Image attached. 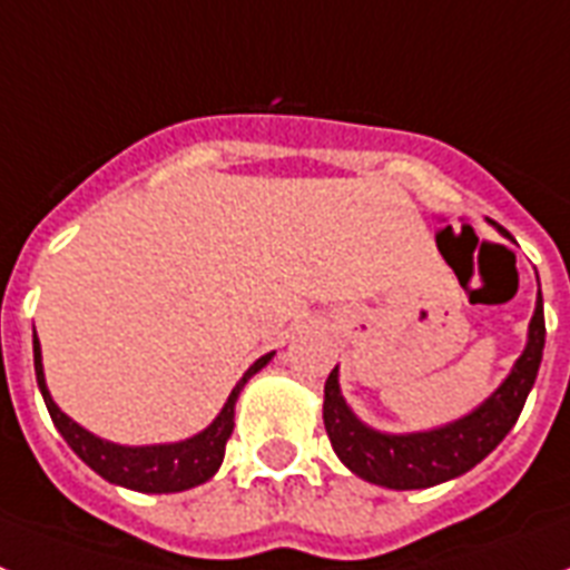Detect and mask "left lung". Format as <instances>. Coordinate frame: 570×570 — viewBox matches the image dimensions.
Here are the masks:
<instances>
[{
    "mask_svg": "<svg viewBox=\"0 0 570 570\" xmlns=\"http://www.w3.org/2000/svg\"><path fill=\"white\" fill-rule=\"evenodd\" d=\"M507 237V230L498 228ZM539 281V275H535ZM544 351V304L541 286L535 295V309L527 327V345L515 360L512 372L492 395L471 413L415 433H386L368 428L348 406L340 386V365L327 374L325 406L322 419L331 436V445L342 465H348L357 478L383 489H430L471 471L501 445L518 421L530 395Z\"/></svg>",
    "mask_w": 570,
    "mask_h": 570,
    "instance_id": "1",
    "label": "left lung"
}]
</instances>
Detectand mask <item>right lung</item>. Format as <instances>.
<instances>
[{
  "label": "right lung",
  "mask_w": 570,
  "mask_h": 570,
  "mask_svg": "<svg viewBox=\"0 0 570 570\" xmlns=\"http://www.w3.org/2000/svg\"><path fill=\"white\" fill-rule=\"evenodd\" d=\"M275 357V351L263 354L248 365V372L239 377V383L230 390L228 401L219 410V415L198 430L196 436L180 439V442H160V445H117L108 439L96 436L78 421L69 419L58 404H55L52 392L46 386L43 374V354H40V340L35 333V374L40 395L46 401V410L52 415L55 428L67 445L78 453V460L87 462L99 478H105L114 485H125L131 492L146 494H169V492H187L193 485H202L219 471L225 460V442L234 433V406H237L239 392L245 383L252 381L254 374L266 368Z\"/></svg>",
  "instance_id": "1"
}]
</instances>
